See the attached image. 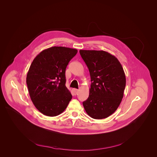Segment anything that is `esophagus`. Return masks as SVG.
Here are the masks:
<instances>
[{"label":"esophagus","mask_w":157,"mask_h":157,"mask_svg":"<svg viewBox=\"0 0 157 157\" xmlns=\"http://www.w3.org/2000/svg\"><path fill=\"white\" fill-rule=\"evenodd\" d=\"M78 90H77V89H73L72 90V92H73V94H74V95H77V94L78 93Z\"/></svg>","instance_id":"obj_1"}]
</instances>
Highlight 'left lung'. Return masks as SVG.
Here are the masks:
<instances>
[{
    "mask_svg": "<svg viewBox=\"0 0 157 157\" xmlns=\"http://www.w3.org/2000/svg\"><path fill=\"white\" fill-rule=\"evenodd\" d=\"M92 82L88 98L83 102L86 113L94 119L112 115L118 108L126 86L125 74L118 60L104 51L80 50Z\"/></svg>",
    "mask_w": 157,
    "mask_h": 157,
    "instance_id": "1",
    "label": "left lung"
}]
</instances>
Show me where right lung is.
Masks as SVG:
<instances>
[{"mask_svg": "<svg viewBox=\"0 0 157 157\" xmlns=\"http://www.w3.org/2000/svg\"><path fill=\"white\" fill-rule=\"evenodd\" d=\"M77 50L53 46L40 52L33 60L26 75L30 98L35 107L49 117L63 112L72 99L65 86V71Z\"/></svg>", "mask_w": 157, "mask_h": 157, "instance_id": "1", "label": "right lung"}]
</instances>
